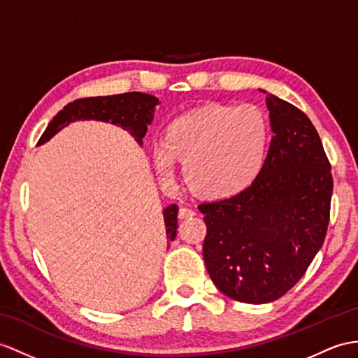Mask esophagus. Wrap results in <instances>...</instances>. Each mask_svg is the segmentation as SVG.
I'll use <instances>...</instances> for the list:
<instances>
[{"label":"esophagus","mask_w":358,"mask_h":358,"mask_svg":"<svg viewBox=\"0 0 358 358\" xmlns=\"http://www.w3.org/2000/svg\"><path fill=\"white\" fill-rule=\"evenodd\" d=\"M196 213L193 209L189 208H180L179 209V219H189V217H193Z\"/></svg>","instance_id":"obj_1"}]
</instances>
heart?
I'll use <instances>...</instances> for the list:
<instances>
[{"mask_svg":"<svg viewBox=\"0 0 358 358\" xmlns=\"http://www.w3.org/2000/svg\"><path fill=\"white\" fill-rule=\"evenodd\" d=\"M268 123L252 104H208L171 121L165 143L153 147V164L171 178L174 158L184 162V179L194 194L220 200L248 189L267 156Z\"/></svg>","mask_w":358,"mask_h":358,"instance_id":"obj_1","label":"heart"}]
</instances>
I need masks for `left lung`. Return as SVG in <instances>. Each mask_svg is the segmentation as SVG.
Masks as SVG:
<instances>
[{"instance_id":"1","label":"left lung","mask_w":358,"mask_h":358,"mask_svg":"<svg viewBox=\"0 0 358 358\" xmlns=\"http://www.w3.org/2000/svg\"><path fill=\"white\" fill-rule=\"evenodd\" d=\"M266 103L273 136L259 176L237 196L199 205L208 273L246 303L280 299L307 272L324 245L333 196L331 164L310 118L272 94Z\"/></svg>"}]
</instances>
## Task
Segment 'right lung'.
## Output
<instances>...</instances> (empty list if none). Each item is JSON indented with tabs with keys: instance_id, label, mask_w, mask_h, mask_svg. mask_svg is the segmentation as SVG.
I'll use <instances>...</instances> for the list:
<instances>
[{
	"instance_id": "obj_1",
	"label": "right lung",
	"mask_w": 358,
	"mask_h": 358,
	"mask_svg": "<svg viewBox=\"0 0 358 358\" xmlns=\"http://www.w3.org/2000/svg\"><path fill=\"white\" fill-rule=\"evenodd\" d=\"M159 100L144 92H124L108 97L78 99L57 112L50 121L45 132L42 134L38 145L47 143L60 129L77 120H97L123 127L132 135L138 144H143L147 126L152 123L155 106ZM178 205H170L164 209V223L167 243L173 241L178 232Z\"/></svg>"
}]
</instances>
